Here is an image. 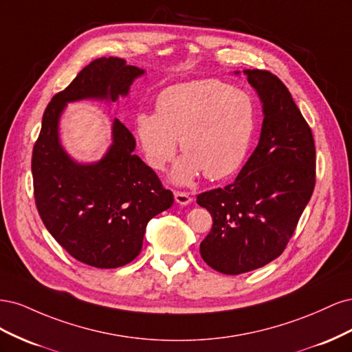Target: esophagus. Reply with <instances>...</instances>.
<instances>
[{
    "instance_id": "34e87169",
    "label": "esophagus",
    "mask_w": 352,
    "mask_h": 352,
    "mask_svg": "<svg viewBox=\"0 0 352 352\" xmlns=\"http://www.w3.org/2000/svg\"><path fill=\"white\" fill-rule=\"evenodd\" d=\"M175 199L180 206H186L190 201H192V198H190V195L188 192H180V190H175Z\"/></svg>"
}]
</instances>
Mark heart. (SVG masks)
<instances>
[{"label":"heart","instance_id":"obj_1","mask_svg":"<svg viewBox=\"0 0 352 352\" xmlns=\"http://www.w3.org/2000/svg\"><path fill=\"white\" fill-rule=\"evenodd\" d=\"M155 110L136 114L135 133L155 170L175 157L180 140L185 154L173 170L176 184H190L202 172L226 177L242 164L255 127L248 92L216 79L179 83L158 95Z\"/></svg>","mask_w":352,"mask_h":352}]
</instances>
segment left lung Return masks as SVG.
<instances>
[{
	"label": "left lung",
	"mask_w": 352,
	"mask_h": 352,
	"mask_svg": "<svg viewBox=\"0 0 352 352\" xmlns=\"http://www.w3.org/2000/svg\"><path fill=\"white\" fill-rule=\"evenodd\" d=\"M243 73L263 102L258 145L235 182L197 197L212 217L201 257L225 274L247 273L278 258L316 185L313 133L291 92L267 70Z\"/></svg>",
	"instance_id": "obj_1"
}]
</instances>
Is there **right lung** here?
I'll return each instance as SVG.
<instances>
[{"instance_id": "right-lung-1", "label": "right lung", "mask_w": 352, "mask_h": 352, "mask_svg": "<svg viewBox=\"0 0 352 352\" xmlns=\"http://www.w3.org/2000/svg\"><path fill=\"white\" fill-rule=\"evenodd\" d=\"M144 70L101 57L56 94L42 117L32 153L34 195L45 228L73 258L98 269L131 263L142 250L148 221L173 204L154 170L133 154L135 138L113 122V144L98 163L80 164L63 150L58 120L67 102L117 101Z\"/></svg>"}]
</instances>
